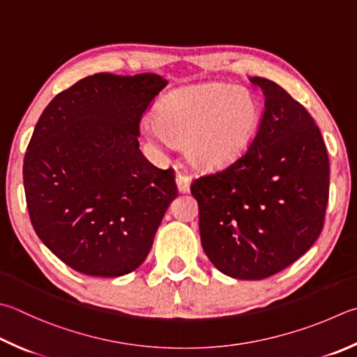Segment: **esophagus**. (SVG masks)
I'll list each match as a JSON object with an SVG mask.
<instances>
[{
  "instance_id": "esophagus-1",
  "label": "esophagus",
  "mask_w": 357,
  "mask_h": 357,
  "mask_svg": "<svg viewBox=\"0 0 357 357\" xmlns=\"http://www.w3.org/2000/svg\"><path fill=\"white\" fill-rule=\"evenodd\" d=\"M176 184H178V190L181 193L189 192V189H190V176H189V174L179 172L176 174Z\"/></svg>"
}]
</instances>
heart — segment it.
<instances>
[{
	"instance_id": "heart-1",
	"label": "heart",
	"mask_w": 357,
	"mask_h": 357,
	"mask_svg": "<svg viewBox=\"0 0 357 357\" xmlns=\"http://www.w3.org/2000/svg\"><path fill=\"white\" fill-rule=\"evenodd\" d=\"M261 106L250 90L203 84L167 95L156 107L154 137L184 144L198 170H222L242 156L255 135Z\"/></svg>"
}]
</instances>
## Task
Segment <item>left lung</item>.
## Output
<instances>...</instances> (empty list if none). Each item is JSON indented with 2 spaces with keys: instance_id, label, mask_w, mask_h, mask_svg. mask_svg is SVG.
Segmentation results:
<instances>
[{
  "instance_id": "8db88e82",
  "label": "left lung",
  "mask_w": 357,
  "mask_h": 357,
  "mask_svg": "<svg viewBox=\"0 0 357 357\" xmlns=\"http://www.w3.org/2000/svg\"><path fill=\"white\" fill-rule=\"evenodd\" d=\"M256 135L229 167L193 181L199 236L222 273L257 281L280 273L319 238L329 198L320 129L300 102L265 77Z\"/></svg>"
}]
</instances>
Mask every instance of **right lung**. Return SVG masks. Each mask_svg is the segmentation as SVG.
Here are the masks:
<instances>
[{
	"label": "right lung",
	"instance_id": "add662e5",
	"mask_svg": "<svg viewBox=\"0 0 357 357\" xmlns=\"http://www.w3.org/2000/svg\"><path fill=\"white\" fill-rule=\"evenodd\" d=\"M167 81L96 73L51 100L23 162L26 206L40 241L79 273L114 278L145 261L174 170L139 148L142 116Z\"/></svg>",
	"mask_w": 357,
	"mask_h": 357
}]
</instances>
